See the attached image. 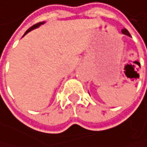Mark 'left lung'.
<instances>
[{"mask_svg":"<svg viewBox=\"0 0 147 147\" xmlns=\"http://www.w3.org/2000/svg\"><path fill=\"white\" fill-rule=\"evenodd\" d=\"M122 33H123V34H126V35H128V36H131V34H129V32H128V31H127L126 29H125V28H123V29L122 30Z\"/></svg>","mask_w":147,"mask_h":147,"instance_id":"obj_1","label":"left lung"}]
</instances>
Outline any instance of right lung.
Returning <instances> with one entry per match:
<instances>
[{"instance_id": "right-lung-1", "label": "right lung", "mask_w": 147, "mask_h": 147, "mask_svg": "<svg viewBox=\"0 0 147 147\" xmlns=\"http://www.w3.org/2000/svg\"><path fill=\"white\" fill-rule=\"evenodd\" d=\"M45 24V22H42V23H38V24H34V25H33V26L32 27H30L27 31H26V32H25L24 33V35H25V34H26L27 33H29L30 32V31H32V30H34V29H35V28H37V27H39L40 26V25H41V24Z\"/></svg>"}]
</instances>
